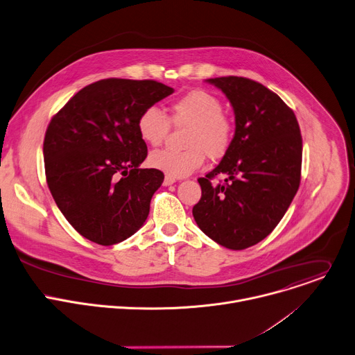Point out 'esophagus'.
<instances>
[{
  "mask_svg": "<svg viewBox=\"0 0 355 355\" xmlns=\"http://www.w3.org/2000/svg\"><path fill=\"white\" fill-rule=\"evenodd\" d=\"M173 183H176V179H175V178L165 176V179H164V184H165V186H171V184H173Z\"/></svg>",
  "mask_w": 355,
  "mask_h": 355,
  "instance_id": "34e87169",
  "label": "esophagus"
}]
</instances>
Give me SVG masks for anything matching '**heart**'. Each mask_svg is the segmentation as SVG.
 I'll list each match as a JSON object with an SVG mask.
<instances>
[{
	"label": "heart",
	"instance_id": "heart-1",
	"mask_svg": "<svg viewBox=\"0 0 355 355\" xmlns=\"http://www.w3.org/2000/svg\"><path fill=\"white\" fill-rule=\"evenodd\" d=\"M175 128H187L183 137L184 150H155L149 155V165L171 178H186L198 171L207 156L211 161L221 159L228 152L234 124L224 114L223 101L206 92L190 90L176 98L165 115L159 108H145L137 120L139 138L149 146H159Z\"/></svg>",
	"mask_w": 355,
	"mask_h": 355
}]
</instances>
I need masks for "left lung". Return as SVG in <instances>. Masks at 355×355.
Listing matches in <instances>:
<instances>
[{
	"instance_id": "1",
	"label": "left lung",
	"mask_w": 355,
	"mask_h": 355,
	"mask_svg": "<svg viewBox=\"0 0 355 355\" xmlns=\"http://www.w3.org/2000/svg\"><path fill=\"white\" fill-rule=\"evenodd\" d=\"M206 82L230 100L235 134L221 162L199 178L202 198L193 217L217 244L245 250L273 231L299 189L300 128L284 100L251 78L227 76ZM218 174L227 179L213 185Z\"/></svg>"
}]
</instances>
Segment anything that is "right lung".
<instances>
[{"label": "right lung", "mask_w": 355, "mask_h": 355, "mask_svg": "<svg viewBox=\"0 0 355 355\" xmlns=\"http://www.w3.org/2000/svg\"><path fill=\"white\" fill-rule=\"evenodd\" d=\"M173 92L155 80L104 78L53 115L44 141L46 182L62 214L85 239L114 245L144 225L165 176L139 168L148 148L137 120Z\"/></svg>", "instance_id": "right-lung-1"}]
</instances>
